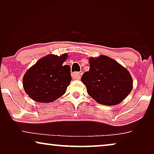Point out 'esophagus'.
<instances>
[{"mask_svg": "<svg viewBox=\"0 0 154 154\" xmlns=\"http://www.w3.org/2000/svg\"><path fill=\"white\" fill-rule=\"evenodd\" d=\"M83 74V71H79V72H74L72 73V77L75 79H80L81 75Z\"/></svg>", "mask_w": 154, "mask_h": 154, "instance_id": "34e87169", "label": "esophagus"}]
</instances>
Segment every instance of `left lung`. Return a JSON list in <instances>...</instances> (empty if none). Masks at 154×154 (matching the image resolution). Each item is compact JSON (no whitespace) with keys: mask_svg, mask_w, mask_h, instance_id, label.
Here are the masks:
<instances>
[{"mask_svg":"<svg viewBox=\"0 0 154 154\" xmlns=\"http://www.w3.org/2000/svg\"><path fill=\"white\" fill-rule=\"evenodd\" d=\"M90 69L81 77L89 95L100 104L112 106L122 102L132 90L129 71L116 61L102 55L89 59Z\"/></svg>","mask_w":154,"mask_h":154,"instance_id":"1","label":"left lung"}]
</instances>
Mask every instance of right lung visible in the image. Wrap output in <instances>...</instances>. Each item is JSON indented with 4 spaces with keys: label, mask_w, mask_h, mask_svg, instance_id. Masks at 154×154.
<instances>
[{
    "label": "right lung",
    "mask_w": 154,
    "mask_h": 154,
    "mask_svg": "<svg viewBox=\"0 0 154 154\" xmlns=\"http://www.w3.org/2000/svg\"><path fill=\"white\" fill-rule=\"evenodd\" d=\"M67 54H50L41 59L26 71L23 78L26 93L38 102H52L66 92L71 81V68L63 63Z\"/></svg>",
    "instance_id": "right-lung-1"
}]
</instances>
